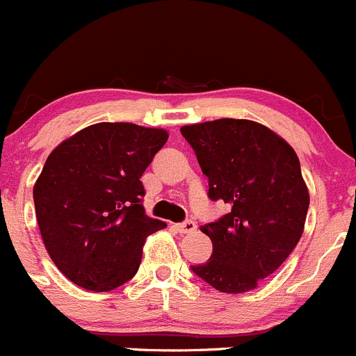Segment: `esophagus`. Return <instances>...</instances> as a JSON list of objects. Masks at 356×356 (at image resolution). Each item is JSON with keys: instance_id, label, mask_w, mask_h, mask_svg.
<instances>
[{"instance_id": "obj_1", "label": "esophagus", "mask_w": 356, "mask_h": 356, "mask_svg": "<svg viewBox=\"0 0 356 356\" xmlns=\"http://www.w3.org/2000/svg\"><path fill=\"white\" fill-rule=\"evenodd\" d=\"M181 234H191V232L196 231V224L193 220H184V222H179V224L174 225Z\"/></svg>"}]
</instances>
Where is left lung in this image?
<instances>
[{"label": "left lung", "mask_w": 356, "mask_h": 356, "mask_svg": "<svg viewBox=\"0 0 356 356\" xmlns=\"http://www.w3.org/2000/svg\"><path fill=\"white\" fill-rule=\"evenodd\" d=\"M181 134L207 175L208 198L231 207L200 227L213 251L191 270L222 293L254 289L281 267L303 234L310 198L300 160L284 139L251 120L184 125Z\"/></svg>", "instance_id": "obj_1"}]
</instances>
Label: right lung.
I'll return each mask as SVG.
<instances>
[{
  "instance_id": "1",
  "label": "right lung",
  "mask_w": 356,
  "mask_h": 356,
  "mask_svg": "<svg viewBox=\"0 0 356 356\" xmlns=\"http://www.w3.org/2000/svg\"><path fill=\"white\" fill-rule=\"evenodd\" d=\"M163 129L102 122L56 146L34 186L39 231L58 270L103 293L131 281L145 239L167 227L143 208L141 175L163 148Z\"/></svg>"
}]
</instances>
